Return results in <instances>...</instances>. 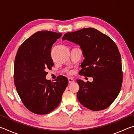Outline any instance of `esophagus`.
Here are the masks:
<instances>
[{
  "label": "esophagus",
  "instance_id": "34e87169",
  "mask_svg": "<svg viewBox=\"0 0 134 134\" xmlns=\"http://www.w3.org/2000/svg\"><path fill=\"white\" fill-rule=\"evenodd\" d=\"M68 80H69V83H72L74 81V79L72 78V77H69V79H68Z\"/></svg>",
  "mask_w": 134,
  "mask_h": 134
}]
</instances>
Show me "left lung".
Segmentation results:
<instances>
[{"label": "left lung", "instance_id": "left-lung-1", "mask_svg": "<svg viewBox=\"0 0 134 134\" xmlns=\"http://www.w3.org/2000/svg\"><path fill=\"white\" fill-rule=\"evenodd\" d=\"M65 40L79 44L83 51L85 59L79 74L93 79L92 82L77 80L80 86L79 101L93 111L108 108L119 94L123 79L121 57L116 44L93 28L67 32L63 37Z\"/></svg>", "mask_w": 134, "mask_h": 134}]
</instances>
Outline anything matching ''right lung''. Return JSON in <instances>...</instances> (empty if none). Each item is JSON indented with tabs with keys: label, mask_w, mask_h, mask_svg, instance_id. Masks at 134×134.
Wrapping results in <instances>:
<instances>
[{
	"label": "right lung",
	"mask_w": 134,
	"mask_h": 134,
	"mask_svg": "<svg viewBox=\"0 0 134 134\" xmlns=\"http://www.w3.org/2000/svg\"><path fill=\"white\" fill-rule=\"evenodd\" d=\"M62 35L49 31H38L20 45L15 57L16 89L24 106L35 114H48L55 109L69 83L63 76L54 82L45 78L46 70L54 65L52 46Z\"/></svg>",
	"instance_id": "add662e5"
}]
</instances>
